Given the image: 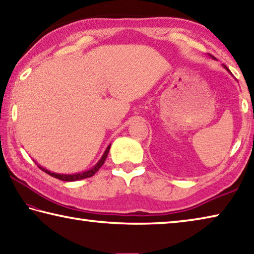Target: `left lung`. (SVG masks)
<instances>
[{"label": "left lung", "mask_w": 254, "mask_h": 254, "mask_svg": "<svg viewBox=\"0 0 254 254\" xmlns=\"http://www.w3.org/2000/svg\"><path fill=\"white\" fill-rule=\"evenodd\" d=\"M208 56H209V57H210V58H213V59H215V58L213 57V56H210V55H208ZM223 67H224V68H225V69H226L227 71H229V74H231V75H232V72L230 71V69H229V68H227V67H226L225 65H223Z\"/></svg>", "instance_id": "left-lung-1"}]
</instances>
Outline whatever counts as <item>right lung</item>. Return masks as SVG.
<instances>
[{
	"instance_id": "add662e5",
	"label": "right lung",
	"mask_w": 254,
	"mask_h": 254,
	"mask_svg": "<svg viewBox=\"0 0 254 254\" xmlns=\"http://www.w3.org/2000/svg\"><path fill=\"white\" fill-rule=\"evenodd\" d=\"M110 148H111V144L107 145V148L105 149L104 153H103V156L101 157L100 160H98V161L96 162V165H94L91 169L85 170V171H81V173H76V174H57V173H53V171H50V170H48V169L44 168V167H41L40 165H38V163H37L36 161H34V162L37 163L38 167H39V168H40L42 171H45L46 174L50 175L51 177H55V178H57V179H59V180H63V182H76V180L89 178V177H92V176L95 175V174L97 173V170L100 169L101 167L103 166V163H104L105 159H106V157H107V153H109V151H110Z\"/></svg>"
}]
</instances>
